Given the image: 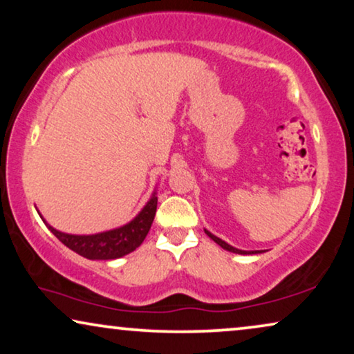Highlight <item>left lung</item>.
I'll return each mask as SVG.
<instances>
[{
	"label": "left lung",
	"instance_id": "obj_1",
	"mask_svg": "<svg viewBox=\"0 0 354 354\" xmlns=\"http://www.w3.org/2000/svg\"><path fill=\"white\" fill-rule=\"evenodd\" d=\"M204 232H206L207 236L211 238L212 241H215V243H217V244L220 245V248H223L225 250H230V252L243 254V255H248V254H260V252H262V250H241V249H236V248H233V245H230L228 243H225V241H222L220 238L214 236V234H212L211 232H207V230H204Z\"/></svg>",
	"mask_w": 354,
	"mask_h": 354
}]
</instances>
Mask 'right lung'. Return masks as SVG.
I'll use <instances>...</instances> for the list:
<instances>
[{
  "mask_svg": "<svg viewBox=\"0 0 354 354\" xmlns=\"http://www.w3.org/2000/svg\"><path fill=\"white\" fill-rule=\"evenodd\" d=\"M158 198L153 193L150 201L145 204L139 215L129 223L122 225L120 228L110 230V232L97 233V234H68L62 233L48 225V228L54 233L60 243L66 248L75 250L76 254L83 255L89 260H113L120 259L122 255L131 254L143 243V239L150 232L153 218L156 214ZM43 218V217H41Z\"/></svg>",
  "mask_w": 354,
  "mask_h": 354,
  "instance_id": "obj_1",
  "label": "right lung"
}]
</instances>
